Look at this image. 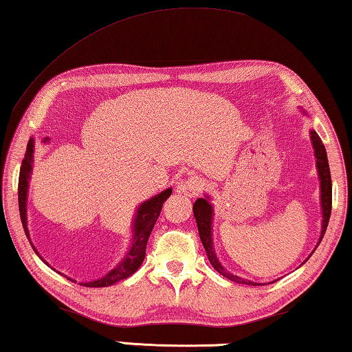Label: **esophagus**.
I'll list each match as a JSON object with an SVG mask.
<instances>
[{"instance_id": "esophagus-1", "label": "esophagus", "mask_w": 352, "mask_h": 352, "mask_svg": "<svg viewBox=\"0 0 352 352\" xmlns=\"http://www.w3.org/2000/svg\"><path fill=\"white\" fill-rule=\"evenodd\" d=\"M204 183L202 180H199L197 177H188L185 180H182L178 183V191L186 194V196H191V194H196L202 190Z\"/></svg>"}]
</instances>
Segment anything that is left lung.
<instances>
[{"instance_id":"left-lung-1","label":"left lung","mask_w":352,"mask_h":352,"mask_svg":"<svg viewBox=\"0 0 352 352\" xmlns=\"http://www.w3.org/2000/svg\"><path fill=\"white\" fill-rule=\"evenodd\" d=\"M311 134V142H313V148H314V156H316V166H318V175H319V182H321V207H322V228H321V237H319L318 245L321 243V240L326 234L329 219H330V212H332V178H330V169H329V161H327V153H326V146H324L322 140L319 135L316 134V131H310ZM206 199H197L192 206V212H194V218H196L197 223V229H199V235H201V242L204 245V248L207 251L208 261L210 264L213 265V269L219 272L223 276L229 278L230 281L235 283H242V285H251L256 286L258 283H253L250 280H243L237 275L229 274V272L224 270V267L219 264V261L214 254V248H213V242H212V218H213V207L212 204ZM316 245V248H318ZM314 248V250H316Z\"/></svg>"}]
</instances>
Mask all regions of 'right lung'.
<instances>
[{
	"instance_id": "obj_1",
	"label": "right lung",
	"mask_w": 352,
	"mask_h": 352,
	"mask_svg": "<svg viewBox=\"0 0 352 352\" xmlns=\"http://www.w3.org/2000/svg\"><path fill=\"white\" fill-rule=\"evenodd\" d=\"M33 153H34V140L30 139L28 145H26V153H25V158L22 161V167H20V175H19L20 219H22L25 234H26V237H28V240H30V232H28V228H26V197H28V182H30L31 169H33ZM170 194H172V188H169V190L162 191L160 194H156L155 197H151V199H148V201H145L144 204H140L138 208V213H135L134 226H133V232H134L133 245H131L129 251L126 253L124 259L120 262L115 269L110 270L107 275L99 278V280L82 283L83 286H87V287L112 286V285H115V283H118V281L124 280V278L131 276L135 270L139 269L140 264H142L145 259L146 242H148L151 230H153L156 219H158V217H160L162 204H164V201L170 196ZM31 246H33V243H31ZM33 250L36 251V254L39 256L38 250H36L34 246H33Z\"/></svg>"
}]
</instances>
